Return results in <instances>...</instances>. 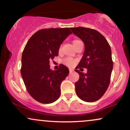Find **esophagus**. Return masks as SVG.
Instances as JSON below:
<instances>
[{
  "label": "esophagus",
  "instance_id": "34e87169",
  "mask_svg": "<svg viewBox=\"0 0 130 130\" xmlns=\"http://www.w3.org/2000/svg\"><path fill=\"white\" fill-rule=\"evenodd\" d=\"M69 71H70V73H72L73 72V69H72V68H70Z\"/></svg>",
  "mask_w": 130,
  "mask_h": 130
}]
</instances>
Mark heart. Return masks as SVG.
Segmentation results:
<instances>
[{"label": "heart", "instance_id": "b5f03b06", "mask_svg": "<svg viewBox=\"0 0 130 130\" xmlns=\"http://www.w3.org/2000/svg\"><path fill=\"white\" fill-rule=\"evenodd\" d=\"M79 41H80V40H74L73 41V45L76 44V43H77V42H79ZM75 62L76 61L74 60V59H73L72 58H70V57H68V58H66V59H65V60H63V63L65 64V65H67V66L68 67H72L73 66V65L75 64Z\"/></svg>", "mask_w": 130, "mask_h": 130}]
</instances>
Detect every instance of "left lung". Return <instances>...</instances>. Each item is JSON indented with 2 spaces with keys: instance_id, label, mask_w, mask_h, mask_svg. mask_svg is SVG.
Listing matches in <instances>:
<instances>
[{
  "instance_id": "obj_1",
  "label": "left lung",
  "mask_w": 130,
  "mask_h": 130,
  "mask_svg": "<svg viewBox=\"0 0 130 130\" xmlns=\"http://www.w3.org/2000/svg\"><path fill=\"white\" fill-rule=\"evenodd\" d=\"M73 33L84 43V55L75 71L79 79L75 83L76 93L86 102L97 101L104 95L109 85L113 62L111 50L106 39L98 31L89 28H70ZM88 69L85 74L78 68Z\"/></svg>"
}]
</instances>
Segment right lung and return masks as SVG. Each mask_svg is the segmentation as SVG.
<instances>
[{
    "label": "right lung",
    "mask_w": 130,
    "mask_h": 130,
    "mask_svg": "<svg viewBox=\"0 0 130 130\" xmlns=\"http://www.w3.org/2000/svg\"><path fill=\"white\" fill-rule=\"evenodd\" d=\"M71 34L69 28L41 29L30 38L24 49L22 79L30 96L41 103H52L60 96L61 83L69 70L61 64L57 70H52L50 62L58 56L61 44Z\"/></svg>",
    "instance_id": "right-lung-1"
}]
</instances>
